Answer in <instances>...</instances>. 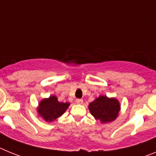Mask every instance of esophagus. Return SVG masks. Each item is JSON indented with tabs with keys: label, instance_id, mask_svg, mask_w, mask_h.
<instances>
[{
	"label": "esophagus",
	"instance_id": "34e87169",
	"mask_svg": "<svg viewBox=\"0 0 156 156\" xmlns=\"http://www.w3.org/2000/svg\"><path fill=\"white\" fill-rule=\"evenodd\" d=\"M76 102L78 105H82L83 102V99H76Z\"/></svg>",
	"mask_w": 156,
	"mask_h": 156
}]
</instances>
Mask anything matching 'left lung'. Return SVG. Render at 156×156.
I'll return each instance as SVG.
<instances>
[{"label":"left lung","instance_id":"1","mask_svg":"<svg viewBox=\"0 0 156 156\" xmlns=\"http://www.w3.org/2000/svg\"><path fill=\"white\" fill-rule=\"evenodd\" d=\"M90 114L101 123H108L115 120L119 116L121 105L115 98L100 95L88 105Z\"/></svg>","mask_w":156,"mask_h":156}]
</instances>
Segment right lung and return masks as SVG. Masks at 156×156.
<instances>
[{
    "label": "right lung",
    "mask_w": 156,
    "mask_h": 156,
    "mask_svg": "<svg viewBox=\"0 0 156 156\" xmlns=\"http://www.w3.org/2000/svg\"><path fill=\"white\" fill-rule=\"evenodd\" d=\"M69 102H59L55 95H51L48 98H43L37 108V115L47 122H52L65 113Z\"/></svg>",
    "instance_id": "right-lung-1"
}]
</instances>
